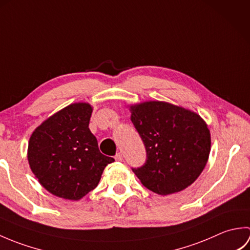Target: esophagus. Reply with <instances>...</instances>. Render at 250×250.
I'll list each match as a JSON object with an SVG mask.
<instances>
[{"label": "esophagus", "instance_id": "esophagus-1", "mask_svg": "<svg viewBox=\"0 0 250 250\" xmlns=\"http://www.w3.org/2000/svg\"><path fill=\"white\" fill-rule=\"evenodd\" d=\"M115 160H116V161H118V162H120V161L124 160V158H122V153H121V152L116 153V156H115Z\"/></svg>", "mask_w": 250, "mask_h": 250}]
</instances>
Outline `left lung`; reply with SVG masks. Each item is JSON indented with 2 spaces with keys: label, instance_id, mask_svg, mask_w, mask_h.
Listing matches in <instances>:
<instances>
[{
  "label": "left lung",
  "instance_id": "1",
  "mask_svg": "<svg viewBox=\"0 0 250 250\" xmlns=\"http://www.w3.org/2000/svg\"><path fill=\"white\" fill-rule=\"evenodd\" d=\"M131 121L144 143L146 161L132 171L147 189L167 195L187 188L205 167L210 133L201 117L152 101L131 106Z\"/></svg>",
  "mask_w": 250,
  "mask_h": 250
}]
</instances>
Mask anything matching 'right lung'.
<instances>
[{
	"mask_svg": "<svg viewBox=\"0 0 250 250\" xmlns=\"http://www.w3.org/2000/svg\"><path fill=\"white\" fill-rule=\"evenodd\" d=\"M91 105L66 106L32 133L28 160L32 172L50 193L79 200L97 187L105 167L114 158L101 153L89 129Z\"/></svg>",
	"mask_w": 250,
	"mask_h": 250,
	"instance_id": "1",
	"label": "right lung"
}]
</instances>
